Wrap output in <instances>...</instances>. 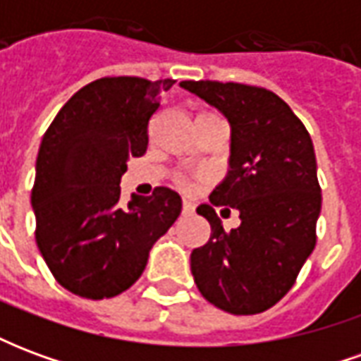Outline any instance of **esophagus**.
<instances>
[{"label": "esophagus", "mask_w": 361, "mask_h": 361, "mask_svg": "<svg viewBox=\"0 0 361 361\" xmlns=\"http://www.w3.org/2000/svg\"><path fill=\"white\" fill-rule=\"evenodd\" d=\"M195 211V207H193V203H189V201H183V204H181V212L188 216V214H191V212Z\"/></svg>", "instance_id": "esophagus-1"}]
</instances>
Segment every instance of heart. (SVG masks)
I'll return each mask as SVG.
<instances>
[{
    "label": "heart",
    "mask_w": 361,
    "mask_h": 361,
    "mask_svg": "<svg viewBox=\"0 0 361 361\" xmlns=\"http://www.w3.org/2000/svg\"><path fill=\"white\" fill-rule=\"evenodd\" d=\"M201 116H204V114H201Z\"/></svg>",
    "instance_id": "1"
}]
</instances>
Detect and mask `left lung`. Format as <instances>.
<instances>
[{
  "label": "left lung",
  "instance_id": "left-lung-1",
  "mask_svg": "<svg viewBox=\"0 0 361 361\" xmlns=\"http://www.w3.org/2000/svg\"><path fill=\"white\" fill-rule=\"evenodd\" d=\"M180 87L230 123L228 173L209 199L235 208L243 220L224 233L210 204L197 207L211 224V238L191 251V274L214 307L261 313L294 286L315 247L321 188L313 142L271 90L219 81H181Z\"/></svg>",
  "mask_w": 361,
  "mask_h": 361
}]
</instances>
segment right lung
<instances>
[{"instance_id":"right-lung-1","label":"right lung","mask_w":361,"mask_h":361,"mask_svg":"<svg viewBox=\"0 0 361 361\" xmlns=\"http://www.w3.org/2000/svg\"><path fill=\"white\" fill-rule=\"evenodd\" d=\"M173 82L92 81L67 100L44 133L30 197L36 243L56 280L81 298L126 292L180 216L181 197L170 188L119 201L127 162L147 152L149 119Z\"/></svg>"}]
</instances>
